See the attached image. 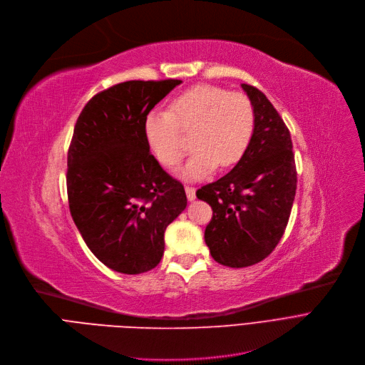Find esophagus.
Returning <instances> with one entry per match:
<instances>
[{"instance_id": "obj_1", "label": "esophagus", "mask_w": 365, "mask_h": 365, "mask_svg": "<svg viewBox=\"0 0 365 365\" xmlns=\"http://www.w3.org/2000/svg\"><path fill=\"white\" fill-rule=\"evenodd\" d=\"M185 195L188 200H195L196 199V188L192 185H185Z\"/></svg>"}]
</instances>
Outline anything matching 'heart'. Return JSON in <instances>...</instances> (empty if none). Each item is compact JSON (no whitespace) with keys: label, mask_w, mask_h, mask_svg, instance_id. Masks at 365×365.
<instances>
[{"label":"heart","mask_w":365,"mask_h":365,"mask_svg":"<svg viewBox=\"0 0 365 365\" xmlns=\"http://www.w3.org/2000/svg\"><path fill=\"white\" fill-rule=\"evenodd\" d=\"M182 132H193L196 148L184 175L203 178L217 165H235L247 151L254 132L252 103L240 92L200 84L173 99L169 110H153L144 118L147 145L166 168L177 166L188 150Z\"/></svg>","instance_id":"heart-1"}]
</instances>
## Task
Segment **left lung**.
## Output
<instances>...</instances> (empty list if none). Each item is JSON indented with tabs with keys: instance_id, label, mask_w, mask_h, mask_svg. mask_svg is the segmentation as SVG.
<instances>
[{
	"instance_id": "1",
	"label": "left lung",
	"mask_w": 365,
	"mask_h": 365,
	"mask_svg": "<svg viewBox=\"0 0 365 365\" xmlns=\"http://www.w3.org/2000/svg\"><path fill=\"white\" fill-rule=\"evenodd\" d=\"M254 107V132L247 151L222 178L200 187L212 218L205 242L217 263L248 267L279 244L297 188L291 135L266 95L242 84Z\"/></svg>"
}]
</instances>
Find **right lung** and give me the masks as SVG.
Segmentation results:
<instances>
[{
  "mask_svg": "<svg viewBox=\"0 0 365 365\" xmlns=\"http://www.w3.org/2000/svg\"><path fill=\"white\" fill-rule=\"evenodd\" d=\"M181 80H130L96 93L68 148L66 192L86 245L107 267L154 269L165 230L187 206L184 185L150 153L144 118Z\"/></svg>",
  "mask_w": 365,
  "mask_h": 365,
  "instance_id": "1",
  "label": "right lung"
}]
</instances>
